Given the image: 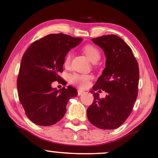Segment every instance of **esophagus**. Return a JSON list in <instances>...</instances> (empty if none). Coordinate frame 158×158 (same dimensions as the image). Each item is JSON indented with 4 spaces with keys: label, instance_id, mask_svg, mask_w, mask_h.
Returning a JSON list of instances; mask_svg holds the SVG:
<instances>
[{
    "label": "esophagus",
    "instance_id": "esophagus-1",
    "mask_svg": "<svg viewBox=\"0 0 158 158\" xmlns=\"http://www.w3.org/2000/svg\"><path fill=\"white\" fill-rule=\"evenodd\" d=\"M84 93H85V92L84 90H81V89H78V95H81Z\"/></svg>",
    "mask_w": 158,
    "mask_h": 158
}]
</instances>
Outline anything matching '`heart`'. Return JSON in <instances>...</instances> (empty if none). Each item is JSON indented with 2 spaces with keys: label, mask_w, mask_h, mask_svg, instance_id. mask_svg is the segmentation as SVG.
I'll return each instance as SVG.
<instances>
[{
  "label": "heart",
  "mask_w": 158,
  "mask_h": 158,
  "mask_svg": "<svg viewBox=\"0 0 158 158\" xmlns=\"http://www.w3.org/2000/svg\"><path fill=\"white\" fill-rule=\"evenodd\" d=\"M82 51L85 53V55L87 56V58L89 59V60L93 62V63L97 62L100 59V57H101L100 51L95 46L86 45L85 47H83ZM71 59V53L69 52L65 56L64 62H63V64H64L65 67H68L70 65ZM92 77L90 75L80 74V73H72L69 77L70 82L72 84V85H77L78 87H81V88H85V87H87Z\"/></svg>",
  "instance_id": "1"
}]
</instances>
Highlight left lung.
I'll list each match as a JSON object with an SVG mask.
<instances>
[{"mask_svg":"<svg viewBox=\"0 0 158 158\" xmlns=\"http://www.w3.org/2000/svg\"><path fill=\"white\" fill-rule=\"evenodd\" d=\"M92 41L106 57L105 69L93 89H103L107 95L101 99L91 91L94 101L87 108V118L98 128L115 129L129 117L138 96L139 64L131 47L117 35H102Z\"/></svg>","mask_w":158,"mask_h":158,"instance_id":"8db88e82","label":"left lung"}]
</instances>
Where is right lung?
<instances>
[{
  "label": "right lung",
  "mask_w": 158,
  "mask_h": 158,
  "mask_svg": "<svg viewBox=\"0 0 158 158\" xmlns=\"http://www.w3.org/2000/svg\"><path fill=\"white\" fill-rule=\"evenodd\" d=\"M81 41L63 33L49 34L32 43L25 51L17 78L18 95L33 123L49 126L57 123L65 115L69 99L77 95L71 86L57 90L52 83L61 79L58 74L63 72L66 54Z\"/></svg>",
  "instance_id": "1"
}]
</instances>
